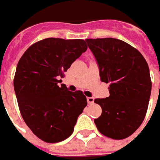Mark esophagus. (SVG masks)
Masks as SVG:
<instances>
[{
	"label": "esophagus",
	"mask_w": 160,
	"mask_h": 160,
	"mask_svg": "<svg viewBox=\"0 0 160 160\" xmlns=\"http://www.w3.org/2000/svg\"><path fill=\"white\" fill-rule=\"evenodd\" d=\"M87 101L89 104H93L94 103V98L93 97H88L87 98Z\"/></svg>",
	"instance_id": "obj_1"
}]
</instances>
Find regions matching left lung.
<instances>
[{"instance_id": "left-lung-1", "label": "left lung", "mask_w": 160, "mask_h": 160, "mask_svg": "<svg viewBox=\"0 0 160 160\" xmlns=\"http://www.w3.org/2000/svg\"><path fill=\"white\" fill-rule=\"evenodd\" d=\"M102 82L109 84V96L96 99L102 113L94 119L104 136L123 139L144 120L151 93L149 69L142 54L127 42L113 39H87Z\"/></svg>"}]
</instances>
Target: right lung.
<instances>
[{
	"label": "right lung",
	"instance_id": "obj_1",
	"mask_svg": "<svg viewBox=\"0 0 160 160\" xmlns=\"http://www.w3.org/2000/svg\"><path fill=\"white\" fill-rule=\"evenodd\" d=\"M88 47L83 40L47 38L32 44L18 62L15 94L25 123L49 143L71 136L87 106L82 91H70L61 78Z\"/></svg>",
	"mask_w": 160,
	"mask_h": 160
}]
</instances>
